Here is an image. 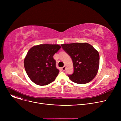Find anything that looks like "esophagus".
I'll return each instance as SVG.
<instances>
[{
  "instance_id": "34e87169",
  "label": "esophagus",
  "mask_w": 121,
  "mask_h": 121,
  "mask_svg": "<svg viewBox=\"0 0 121 121\" xmlns=\"http://www.w3.org/2000/svg\"><path fill=\"white\" fill-rule=\"evenodd\" d=\"M65 69H66V66H64V67L62 68V69L63 71H64L65 70Z\"/></svg>"
}]
</instances>
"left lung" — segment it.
Here are the masks:
<instances>
[{
  "mask_svg": "<svg viewBox=\"0 0 121 121\" xmlns=\"http://www.w3.org/2000/svg\"><path fill=\"white\" fill-rule=\"evenodd\" d=\"M62 48L71 56L74 72L68 75L74 83L84 84L92 81L96 77L99 68V52L87 43H74L61 44Z\"/></svg>",
  "mask_w": 121,
  "mask_h": 121,
  "instance_id": "obj_1",
  "label": "left lung"
}]
</instances>
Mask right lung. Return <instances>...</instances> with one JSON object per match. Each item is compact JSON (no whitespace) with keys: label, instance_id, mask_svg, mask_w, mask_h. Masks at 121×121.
<instances>
[{"label":"right lung","instance_id":"1","mask_svg":"<svg viewBox=\"0 0 121 121\" xmlns=\"http://www.w3.org/2000/svg\"><path fill=\"white\" fill-rule=\"evenodd\" d=\"M58 44H41L32 47L24 59V66L29 78L37 85L43 86L55 80L59 70L53 55L60 49Z\"/></svg>","mask_w":121,"mask_h":121}]
</instances>
